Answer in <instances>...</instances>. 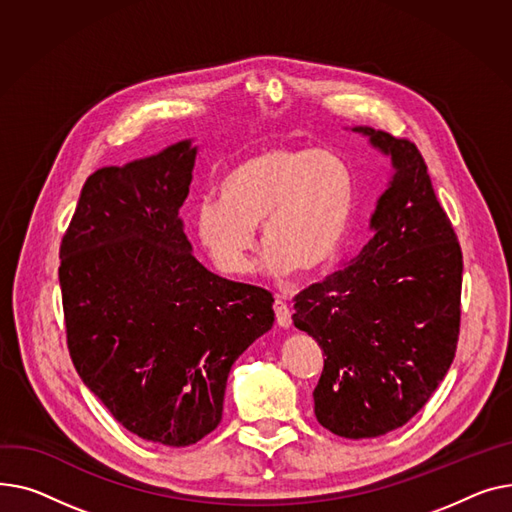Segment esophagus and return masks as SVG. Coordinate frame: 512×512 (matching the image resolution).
Here are the masks:
<instances>
[{
    "mask_svg": "<svg viewBox=\"0 0 512 512\" xmlns=\"http://www.w3.org/2000/svg\"><path fill=\"white\" fill-rule=\"evenodd\" d=\"M273 308H275V316H277V324L279 326H283V328H287V326H291V310H289V306L283 302V299H275V304H273Z\"/></svg>",
    "mask_w": 512,
    "mask_h": 512,
    "instance_id": "34e87169",
    "label": "esophagus"
}]
</instances>
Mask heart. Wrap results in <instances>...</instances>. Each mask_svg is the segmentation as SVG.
I'll return each mask as SVG.
<instances>
[{
	"mask_svg": "<svg viewBox=\"0 0 512 512\" xmlns=\"http://www.w3.org/2000/svg\"><path fill=\"white\" fill-rule=\"evenodd\" d=\"M349 163L304 146H273L237 163L219 184V200L196 204L192 227L208 258L229 277L248 275L262 225L264 266L285 277L333 262L349 233L355 208Z\"/></svg>",
	"mask_w": 512,
	"mask_h": 512,
	"instance_id": "heart-1",
	"label": "heart"
}]
</instances>
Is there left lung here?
<instances>
[{"mask_svg": "<svg viewBox=\"0 0 512 512\" xmlns=\"http://www.w3.org/2000/svg\"><path fill=\"white\" fill-rule=\"evenodd\" d=\"M397 169L353 260L293 297V324L322 347L314 388L320 426L376 438L405 426L453 364L461 328L463 252L426 161L409 140L355 128Z\"/></svg>", "mask_w": 512, "mask_h": 512, "instance_id": "left-lung-1", "label": "left lung"}]
</instances>
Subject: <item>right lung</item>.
<instances>
[{"label": "right lung", "instance_id": "obj_1", "mask_svg": "<svg viewBox=\"0 0 512 512\" xmlns=\"http://www.w3.org/2000/svg\"><path fill=\"white\" fill-rule=\"evenodd\" d=\"M196 148L86 177L59 246L66 341L82 382L138 438L190 446L223 417L235 359L273 326V293L206 270L179 206Z\"/></svg>", "mask_w": 512, "mask_h": 512}]
</instances>
